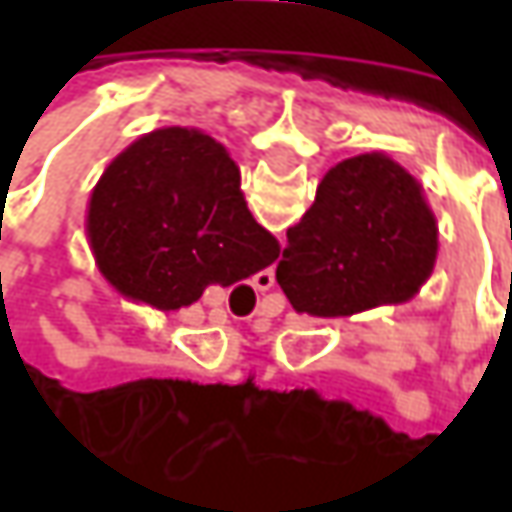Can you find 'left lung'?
<instances>
[{
    "mask_svg": "<svg viewBox=\"0 0 512 512\" xmlns=\"http://www.w3.org/2000/svg\"><path fill=\"white\" fill-rule=\"evenodd\" d=\"M436 253L419 179L387 153H362L327 170L302 222L287 227L276 282L296 313L353 316L413 299Z\"/></svg>",
    "mask_w": 512,
    "mask_h": 512,
    "instance_id": "left-lung-1",
    "label": "left lung"
}]
</instances>
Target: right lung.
Listing matches in <instances>:
<instances>
[{
	"mask_svg": "<svg viewBox=\"0 0 512 512\" xmlns=\"http://www.w3.org/2000/svg\"><path fill=\"white\" fill-rule=\"evenodd\" d=\"M85 227L110 285L162 310L253 276L282 250L247 210L225 145L196 128L150 130L122 150L90 193Z\"/></svg>",
	"mask_w": 512,
	"mask_h": 512,
	"instance_id": "right-lung-1",
	"label": "right lung"
}]
</instances>
